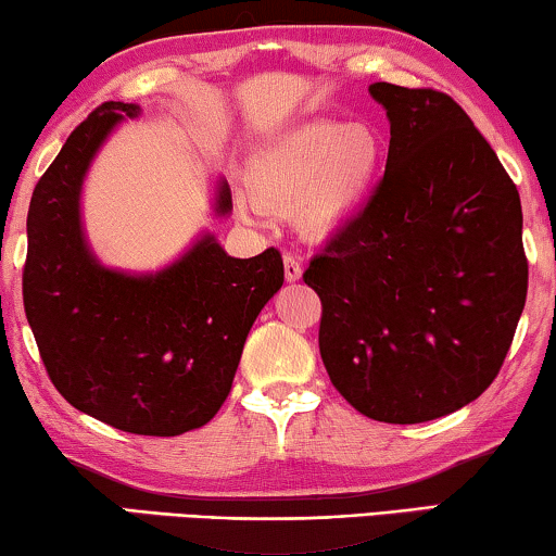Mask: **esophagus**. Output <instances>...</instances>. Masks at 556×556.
Listing matches in <instances>:
<instances>
[{"instance_id":"34e87169","label":"esophagus","mask_w":556,"mask_h":556,"mask_svg":"<svg viewBox=\"0 0 556 556\" xmlns=\"http://www.w3.org/2000/svg\"><path fill=\"white\" fill-rule=\"evenodd\" d=\"M283 270H286V280H291V283H295V280H301L303 276V265L295 255L286 253L283 255Z\"/></svg>"}]
</instances>
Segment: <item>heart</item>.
I'll return each mask as SVG.
<instances>
[{"label":"heart","mask_w":556,"mask_h":556,"mask_svg":"<svg viewBox=\"0 0 556 556\" xmlns=\"http://www.w3.org/2000/svg\"><path fill=\"white\" fill-rule=\"evenodd\" d=\"M387 159L384 136L367 124L314 118L280 134L248 164L253 212H293L306 238L324 240L359 217Z\"/></svg>","instance_id":"1"}]
</instances>
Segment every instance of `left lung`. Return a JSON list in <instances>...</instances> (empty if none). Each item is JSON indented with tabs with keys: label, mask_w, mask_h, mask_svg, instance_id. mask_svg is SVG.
<instances>
[{
	"label": "left lung",
	"mask_w": 556,
	"mask_h": 556,
	"mask_svg": "<svg viewBox=\"0 0 556 556\" xmlns=\"http://www.w3.org/2000/svg\"><path fill=\"white\" fill-rule=\"evenodd\" d=\"M384 177L303 273L331 384L379 422L451 415L489 390L527 303L519 189L447 93L375 83Z\"/></svg>",
	"instance_id": "8db88e82"
}]
</instances>
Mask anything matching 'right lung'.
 Wrapping results in <instances>:
<instances>
[{"label": "right lung", "instance_id": "right-lung-1", "mask_svg": "<svg viewBox=\"0 0 556 556\" xmlns=\"http://www.w3.org/2000/svg\"><path fill=\"white\" fill-rule=\"evenodd\" d=\"M139 113L134 103L98 105L37 181L22 301L48 377L75 409L169 438L223 407L250 326L283 286V257L276 248L230 257L204 235L154 276L103 268L83 238V177L105 136ZM215 210H232L225 181Z\"/></svg>", "mask_w": 556, "mask_h": 556}]
</instances>
